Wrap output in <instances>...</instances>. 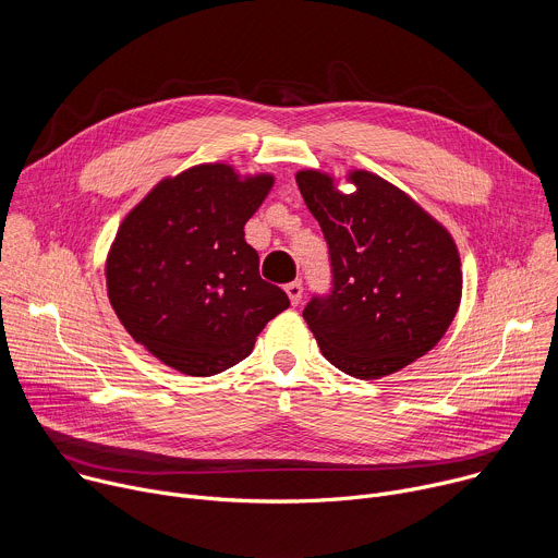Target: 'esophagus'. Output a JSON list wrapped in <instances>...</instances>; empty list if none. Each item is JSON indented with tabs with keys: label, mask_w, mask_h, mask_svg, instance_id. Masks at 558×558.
<instances>
[{
	"label": "esophagus",
	"mask_w": 558,
	"mask_h": 558,
	"mask_svg": "<svg viewBox=\"0 0 558 558\" xmlns=\"http://www.w3.org/2000/svg\"><path fill=\"white\" fill-rule=\"evenodd\" d=\"M284 291H287V295H289L291 304H293V306H298V304H300V300H302V284H300V282H289V284L284 287Z\"/></svg>",
	"instance_id": "esophagus-1"
}]
</instances>
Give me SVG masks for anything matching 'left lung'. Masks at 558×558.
I'll return each instance as SVG.
<instances>
[{"label":"left lung","instance_id":"obj_1","mask_svg":"<svg viewBox=\"0 0 558 558\" xmlns=\"http://www.w3.org/2000/svg\"><path fill=\"white\" fill-rule=\"evenodd\" d=\"M349 179L353 194L317 170L295 174L333 276L302 317L336 368L377 379L444 338L461 300V263L452 235L409 194L364 170Z\"/></svg>","mask_w":558,"mask_h":558}]
</instances>
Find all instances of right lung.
Segmentation results:
<instances>
[{
    "label": "right lung",
    "mask_w": 558,
    "mask_h": 558,
    "mask_svg": "<svg viewBox=\"0 0 558 558\" xmlns=\"http://www.w3.org/2000/svg\"><path fill=\"white\" fill-rule=\"evenodd\" d=\"M271 185L269 174L241 181L225 163H205L158 183L121 222L108 298L125 331L163 364L216 375L245 360L289 306L245 241Z\"/></svg>",
    "instance_id": "add662e5"
}]
</instances>
